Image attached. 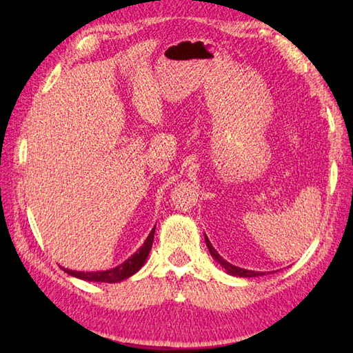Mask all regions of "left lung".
I'll return each instance as SVG.
<instances>
[{
	"mask_svg": "<svg viewBox=\"0 0 353 353\" xmlns=\"http://www.w3.org/2000/svg\"><path fill=\"white\" fill-rule=\"evenodd\" d=\"M206 245H208V249H209V252H211V254L212 256L219 261V264L220 265H223L224 268H226V272L229 273V274H232V276H238V277H254V276H262L264 273H261V272H252V270H245V268H239V267H235V265H232V264H229L228 261H224L219 253H216V250L214 249L212 247V244L209 243V239H208V236H206Z\"/></svg>",
	"mask_w": 353,
	"mask_h": 353,
	"instance_id": "1",
	"label": "left lung"
}]
</instances>
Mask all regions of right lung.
<instances>
[{
	"label": "right lung",
	"mask_w": 353,
	"mask_h": 353,
	"mask_svg": "<svg viewBox=\"0 0 353 353\" xmlns=\"http://www.w3.org/2000/svg\"><path fill=\"white\" fill-rule=\"evenodd\" d=\"M153 238H154V229L150 232V235L147 236L144 245L141 249L127 259L125 262H123L121 265H118L112 270H106V272H74V270H68L63 268L66 273L71 276H76L79 279H83L88 282H106V283H115L119 281H124L127 277H130L132 274H134L138 270L144 265V262L148 256L150 250H152L153 245Z\"/></svg>",
	"instance_id": "obj_1"
}]
</instances>
